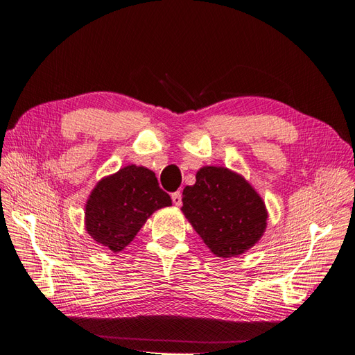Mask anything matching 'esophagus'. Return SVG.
Returning a JSON list of instances; mask_svg holds the SVG:
<instances>
[{
	"label": "esophagus",
	"mask_w": 355,
	"mask_h": 355,
	"mask_svg": "<svg viewBox=\"0 0 355 355\" xmlns=\"http://www.w3.org/2000/svg\"><path fill=\"white\" fill-rule=\"evenodd\" d=\"M172 202H174L175 207H180L183 202H181V191H175V193H172Z\"/></svg>",
	"instance_id": "obj_1"
}]
</instances>
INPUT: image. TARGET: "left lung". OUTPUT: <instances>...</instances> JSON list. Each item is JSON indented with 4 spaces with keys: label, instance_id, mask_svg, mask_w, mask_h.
<instances>
[{
    "label": "left lung",
    "instance_id": "obj_1",
    "mask_svg": "<svg viewBox=\"0 0 355 355\" xmlns=\"http://www.w3.org/2000/svg\"><path fill=\"white\" fill-rule=\"evenodd\" d=\"M181 211L217 257H238L260 241L268 226L265 200L238 172L204 166L183 190Z\"/></svg>",
    "mask_w": 355,
    "mask_h": 355
}]
</instances>
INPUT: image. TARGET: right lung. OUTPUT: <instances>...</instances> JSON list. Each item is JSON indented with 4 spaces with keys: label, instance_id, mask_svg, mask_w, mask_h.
Segmentation results:
<instances>
[{
    "label": "right lung",
    "instance_id": "obj_1",
    "mask_svg": "<svg viewBox=\"0 0 355 355\" xmlns=\"http://www.w3.org/2000/svg\"><path fill=\"white\" fill-rule=\"evenodd\" d=\"M172 205L153 171L128 165L101 178L85 205L86 232L98 244L119 252L130 244L155 211Z\"/></svg>",
    "mask_w": 355,
    "mask_h": 355
}]
</instances>
